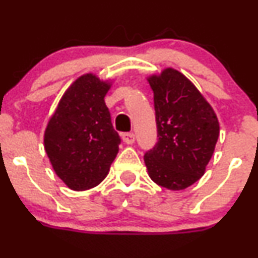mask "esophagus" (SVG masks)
<instances>
[{
    "label": "esophagus",
    "mask_w": 258,
    "mask_h": 258,
    "mask_svg": "<svg viewBox=\"0 0 258 258\" xmlns=\"http://www.w3.org/2000/svg\"><path fill=\"white\" fill-rule=\"evenodd\" d=\"M122 141L125 142L126 144H133L136 141V136L133 133H122Z\"/></svg>",
    "instance_id": "obj_1"
}]
</instances>
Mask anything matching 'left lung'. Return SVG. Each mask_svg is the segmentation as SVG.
Instances as JSON below:
<instances>
[{
    "mask_svg": "<svg viewBox=\"0 0 258 258\" xmlns=\"http://www.w3.org/2000/svg\"><path fill=\"white\" fill-rule=\"evenodd\" d=\"M154 93L158 142L144 155L156 184L182 190L205 172L214 154L220 125L214 109L197 87L177 70L149 78Z\"/></svg>",
    "mask_w": 258,
    "mask_h": 258,
    "instance_id": "1",
    "label": "left lung"
}]
</instances>
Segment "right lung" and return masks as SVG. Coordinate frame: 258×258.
Segmentation results:
<instances>
[{
	"label": "right lung",
	"instance_id": "obj_1",
	"mask_svg": "<svg viewBox=\"0 0 258 258\" xmlns=\"http://www.w3.org/2000/svg\"><path fill=\"white\" fill-rule=\"evenodd\" d=\"M110 85L86 74L68 88L44 132V149L57 176L73 190L99 184L121 138L104 97Z\"/></svg>",
	"mask_w": 258,
	"mask_h": 258
}]
</instances>
